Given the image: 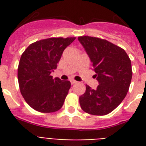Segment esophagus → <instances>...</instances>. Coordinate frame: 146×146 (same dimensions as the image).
<instances>
[{
  "label": "esophagus",
  "instance_id": "obj_1",
  "mask_svg": "<svg viewBox=\"0 0 146 146\" xmlns=\"http://www.w3.org/2000/svg\"><path fill=\"white\" fill-rule=\"evenodd\" d=\"M70 82H71V84H72V85H74V84H76V83H77V82H76V80H72Z\"/></svg>",
  "mask_w": 146,
  "mask_h": 146
}]
</instances>
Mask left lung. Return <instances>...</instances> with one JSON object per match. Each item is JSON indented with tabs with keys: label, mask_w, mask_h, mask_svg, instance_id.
Here are the masks:
<instances>
[{
	"label": "left lung",
	"mask_w": 146,
	"mask_h": 146,
	"mask_svg": "<svg viewBox=\"0 0 146 146\" xmlns=\"http://www.w3.org/2000/svg\"><path fill=\"white\" fill-rule=\"evenodd\" d=\"M91 60L99 83L92 89L88 85L80 97L81 108L92 115H105L124 99L131 82V60L124 50L105 39L91 36L78 38Z\"/></svg>",
	"instance_id": "left-lung-1"
}]
</instances>
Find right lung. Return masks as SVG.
Instances as JSON below:
<instances>
[{
  "instance_id": "add662e5",
  "label": "right lung",
  "mask_w": 146,
  "mask_h": 146,
  "mask_svg": "<svg viewBox=\"0 0 146 146\" xmlns=\"http://www.w3.org/2000/svg\"><path fill=\"white\" fill-rule=\"evenodd\" d=\"M76 39L49 38L31 44L25 50L18 66V82L22 96L35 111L52 113L61 108L70 89V82L53 79L64 49Z\"/></svg>"
}]
</instances>
